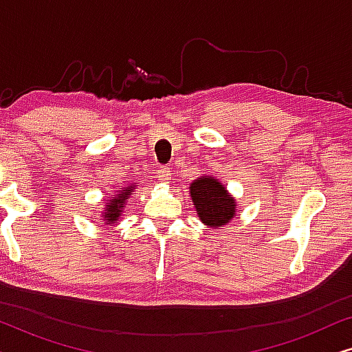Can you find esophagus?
Returning <instances> with one entry per match:
<instances>
[{
	"mask_svg": "<svg viewBox=\"0 0 352 352\" xmlns=\"http://www.w3.org/2000/svg\"><path fill=\"white\" fill-rule=\"evenodd\" d=\"M157 175H158V179H160V181H163V182H170L173 173H171L170 168L160 166V168H158V170H157Z\"/></svg>",
	"mask_w": 352,
	"mask_h": 352,
	"instance_id": "obj_1",
	"label": "esophagus"
}]
</instances>
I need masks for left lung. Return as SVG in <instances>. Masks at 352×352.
Listing matches in <instances>:
<instances>
[{
	"instance_id": "1",
	"label": "left lung",
	"mask_w": 352,
	"mask_h": 352,
	"mask_svg": "<svg viewBox=\"0 0 352 352\" xmlns=\"http://www.w3.org/2000/svg\"><path fill=\"white\" fill-rule=\"evenodd\" d=\"M189 190L197 214L208 228H223L235 216V200L214 177H199L192 182Z\"/></svg>"
}]
</instances>
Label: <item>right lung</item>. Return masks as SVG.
<instances>
[{
  "label": "right lung",
  "mask_w": 352,
  "mask_h": 352,
  "mask_svg": "<svg viewBox=\"0 0 352 352\" xmlns=\"http://www.w3.org/2000/svg\"><path fill=\"white\" fill-rule=\"evenodd\" d=\"M131 192H134V186H128L124 187L123 190H118V194L107 201L105 210L102 211V216H104L102 224L112 226L115 221L122 216L124 204H126V200L129 199V195H131Z\"/></svg>",
  "instance_id": "right-lung-1"
}]
</instances>
